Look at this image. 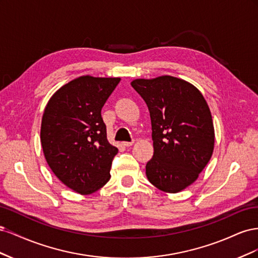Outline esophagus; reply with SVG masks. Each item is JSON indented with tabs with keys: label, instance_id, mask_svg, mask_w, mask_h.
Masks as SVG:
<instances>
[{
	"label": "esophagus",
	"instance_id": "esophagus-1",
	"mask_svg": "<svg viewBox=\"0 0 258 258\" xmlns=\"http://www.w3.org/2000/svg\"><path fill=\"white\" fill-rule=\"evenodd\" d=\"M134 143H135V141H131V142H122V145L126 146V147H129V146H131Z\"/></svg>",
	"mask_w": 258,
	"mask_h": 258
}]
</instances>
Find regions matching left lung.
Wrapping results in <instances>:
<instances>
[{
	"instance_id": "left-lung-1",
	"label": "left lung",
	"mask_w": 258,
	"mask_h": 258,
	"mask_svg": "<svg viewBox=\"0 0 258 258\" xmlns=\"http://www.w3.org/2000/svg\"><path fill=\"white\" fill-rule=\"evenodd\" d=\"M131 86L143 98L152 120L153 158L146 176L158 189L175 194L192 184L214 150V126L202 93L170 75L138 79Z\"/></svg>"
}]
</instances>
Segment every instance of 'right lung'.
<instances>
[{
    "instance_id": "1",
    "label": "right lung",
    "mask_w": 258,
    "mask_h": 258,
    "mask_svg": "<svg viewBox=\"0 0 258 258\" xmlns=\"http://www.w3.org/2000/svg\"><path fill=\"white\" fill-rule=\"evenodd\" d=\"M119 82V77H77L54 92L44 110L45 159L62 183L81 195L97 191L111 178L118 150L107 141L101 110Z\"/></svg>"
}]
</instances>
